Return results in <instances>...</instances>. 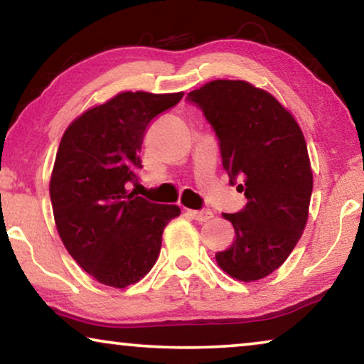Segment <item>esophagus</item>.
Listing matches in <instances>:
<instances>
[{"label": "esophagus", "mask_w": 364, "mask_h": 364, "mask_svg": "<svg viewBox=\"0 0 364 364\" xmlns=\"http://www.w3.org/2000/svg\"><path fill=\"white\" fill-rule=\"evenodd\" d=\"M187 213L198 222H205V220H208V218L213 217L212 210H208V208H203V210H191V208H188Z\"/></svg>", "instance_id": "obj_1"}]
</instances>
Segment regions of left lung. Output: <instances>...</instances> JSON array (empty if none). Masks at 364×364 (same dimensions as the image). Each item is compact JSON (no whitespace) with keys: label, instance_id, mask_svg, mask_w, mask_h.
Here are the masks:
<instances>
[{"label":"left lung","instance_id":"left-lung-1","mask_svg":"<svg viewBox=\"0 0 364 364\" xmlns=\"http://www.w3.org/2000/svg\"><path fill=\"white\" fill-rule=\"evenodd\" d=\"M210 124L230 183L247 197L223 213L235 240L215 253L223 272L240 282L265 278L283 265L308 220L313 173L295 117L270 92L247 81L217 79L188 92Z\"/></svg>","mask_w":364,"mask_h":364}]
</instances>
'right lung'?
<instances>
[{
  "label": "right lung",
  "mask_w": 364,
  "mask_h": 364,
  "mask_svg": "<svg viewBox=\"0 0 364 364\" xmlns=\"http://www.w3.org/2000/svg\"><path fill=\"white\" fill-rule=\"evenodd\" d=\"M183 92H121L89 109L63 134L49 196L58 233L77 265L99 283L126 288L156 265L162 232L177 205L129 192L142 168L144 132Z\"/></svg>",
  "instance_id": "obj_1"
}]
</instances>
